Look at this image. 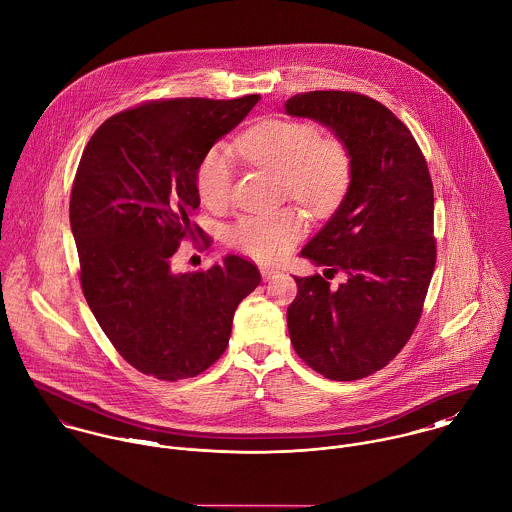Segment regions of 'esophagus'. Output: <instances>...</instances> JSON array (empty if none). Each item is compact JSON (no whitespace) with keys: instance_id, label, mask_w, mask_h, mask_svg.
Masks as SVG:
<instances>
[{"instance_id":"esophagus-1","label":"esophagus","mask_w":512,"mask_h":512,"mask_svg":"<svg viewBox=\"0 0 512 512\" xmlns=\"http://www.w3.org/2000/svg\"><path fill=\"white\" fill-rule=\"evenodd\" d=\"M279 273H281L279 269H273V267H261V275H263V279H265V281L275 279Z\"/></svg>"}]
</instances>
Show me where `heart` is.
Instances as JSON below:
<instances>
[{"mask_svg": "<svg viewBox=\"0 0 512 512\" xmlns=\"http://www.w3.org/2000/svg\"><path fill=\"white\" fill-rule=\"evenodd\" d=\"M233 148L245 160L281 172L285 192L316 213L338 204L352 178L348 146L307 120H263L239 136ZM231 184V154L225 148L209 150L196 174L200 200L207 207L227 204ZM301 235L303 219L295 209L249 213L229 229L231 243L259 261L285 257Z\"/></svg>", "mask_w": 512, "mask_h": 512, "instance_id": "heart-1", "label": "heart"}]
</instances>
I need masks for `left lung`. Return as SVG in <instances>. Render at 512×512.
I'll list each match as a JSON object with an SVG mask.
<instances>
[{
  "label": "left lung",
  "mask_w": 512,
  "mask_h": 512,
  "mask_svg": "<svg viewBox=\"0 0 512 512\" xmlns=\"http://www.w3.org/2000/svg\"><path fill=\"white\" fill-rule=\"evenodd\" d=\"M285 112L324 124L352 156L342 202L301 251L346 281L295 277L291 342L324 378L360 380L396 358L421 316L435 269L431 176L408 126L370 97L312 91Z\"/></svg>",
  "instance_id": "8db88e82"
}]
</instances>
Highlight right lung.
<instances>
[{"mask_svg": "<svg viewBox=\"0 0 512 512\" xmlns=\"http://www.w3.org/2000/svg\"><path fill=\"white\" fill-rule=\"evenodd\" d=\"M259 99L140 104L104 120L83 152L69 205L81 287L112 346L146 376L207 370L227 348L235 308L261 283L237 255L198 273L172 269L180 241L196 233L202 158Z\"/></svg>", "mask_w": 512, "mask_h": 512, "instance_id": "right-lung-1", "label": "right lung"}]
</instances>
